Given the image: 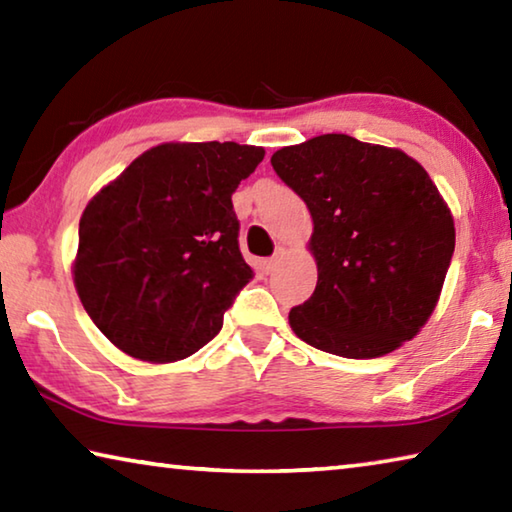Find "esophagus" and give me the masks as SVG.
I'll use <instances>...</instances> for the list:
<instances>
[{"instance_id": "34e87169", "label": "esophagus", "mask_w": 512, "mask_h": 512, "mask_svg": "<svg viewBox=\"0 0 512 512\" xmlns=\"http://www.w3.org/2000/svg\"><path fill=\"white\" fill-rule=\"evenodd\" d=\"M277 264H280V257H271V259H264V262H262V271L266 273V275H271L273 271H275V268H277Z\"/></svg>"}]
</instances>
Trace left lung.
Masks as SVG:
<instances>
[{"instance_id": "obj_1", "label": "left lung", "mask_w": 512, "mask_h": 512, "mask_svg": "<svg viewBox=\"0 0 512 512\" xmlns=\"http://www.w3.org/2000/svg\"><path fill=\"white\" fill-rule=\"evenodd\" d=\"M271 164L314 221L316 291L289 314L298 339L348 359L411 341L438 305L456 241L422 164L343 133L284 146Z\"/></svg>"}]
</instances>
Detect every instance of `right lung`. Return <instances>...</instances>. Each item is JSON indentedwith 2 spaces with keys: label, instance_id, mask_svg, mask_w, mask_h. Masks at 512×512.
<instances>
[{
  "label": "right lung",
  "instance_id": "right-lung-1",
  "mask_svg": "<svg viewBox=\"0 0 512 512\" xmlns=\"http://www.w3.org/2000/svg\"><path fill=\"white\" fill-rule=\"evenodd\" d=\"M262 160L237 142L158 144L85 205L74 287L121 352L171 363L219 334L253 280L232 194Z\"/></svg>",
  "mask_w": 512,
  "mask_h": 512
}]
</instances>
